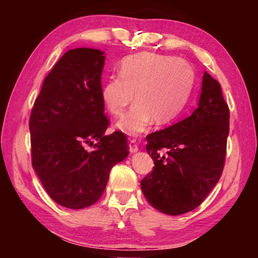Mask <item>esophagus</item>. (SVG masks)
Masks as SVG:
<instances>
[{
    "label": "esophagus",
    "instance_id": "1",
    "mask_svg": "<svg viewBox=\"0 0 258 258\" xmlns=\"http://www.w3.org/2000/svg\"><path fill=\"white\" fill-rule=\"evenodd\" d=\"M130 151L131 152H137L139 150V143L137 142V139H131L128 142Z\"/></svg>",
    "mask_w": 258,
    "mask_h": 258
}]
</instances>
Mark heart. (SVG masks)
<instances>
[{
	"label": "heart",
	"instance_id": "1",
	"mask_svg": "<svg viewBox=\"0 0 258 258\" xmlns=\"http://www.w3.org/2000/svg\"><path fill=\"white\" fill-rule=\"evenodd\" d=\"M195 72L185 60L141 52L123 59L118 77L101 86V100L110 115L118 117L135 99L134 106L121 117L117 127L139 135L152 121L165 125L182 111L194 87Z\"/></svg>",
	"mask_w": 258,
	"mask_h": 258
}]
</instances>
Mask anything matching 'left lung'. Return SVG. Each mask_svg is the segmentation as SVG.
Here are the masks:
<instances>
[{
  "label": "left lung",
  "mask_w": 258,
  "mask_h": 258,
  "mask_svg": "<svg viewBox=\"0 0 258 258\" xmlns=\"http://www.w3.org/2000/svg\"><path fill=\"white\" fill-rule=\"evenodd\" d=\"M229 125L220 83L205 72L192 115L147 137L146 149L155 166L142 178L141 189L152 207L180 215L204 202L223 172Z\"/></svg>",
  "instance_id": "8db88e82"
}]
</instances>
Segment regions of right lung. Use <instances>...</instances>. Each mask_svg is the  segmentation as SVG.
I'll use <instances>...</instances> for the list:
<instances>
[{"mask_svg": "<svg viewBox=\"0 0 258 258\" xmlns=\"http://www.w3.org/2000/svg\"><path fill=\"white\" fill-rule=\"evenodd\" d=\"M103 64L100 50L67 51L47 74L30 112L32 165L47 195L67 208L97 203L111 168L128 155L123 132L103 135L110 125L100 95Z\"/></svg>", "mask_w": 258, "mask_h": 258, "instance_id": "1", "label": "right lung"}]
</instances>
